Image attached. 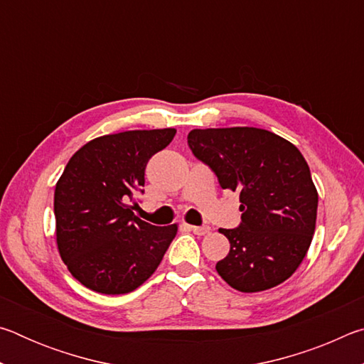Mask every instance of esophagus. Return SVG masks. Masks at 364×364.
Wrapping results in <instances>:
<instances>
[{"label":"esophagus","instance_id":"esophagus-1","mask_svg":"<svg viewBox=\"0 0 364 364\" xmlns=\"http://www.w3.org/2000/svg\"><path fill=\"white\" fill-rule=\"evenodd\" d=\"M188 228L194 234H197V236H204V234L210 231V226H191V225H188Z\"/></svg>","mask_w":364,"mask_h":364}]
</instances>
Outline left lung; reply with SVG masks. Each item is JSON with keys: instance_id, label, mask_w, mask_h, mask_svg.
I'll list each match as a JSON object with an SVG mask.
<instances>
[{"instance_id": "8db88e82", "label": "left lung", "mask_w": 364, "mask_h": 364, "mask_svg": "<svg viewBox=\"0 0 364 364\" xmlns=\"http://www.w3.org/2000/svg\"><path fill=\"white\" fill-rule=\"evenodd\" d=\"M188 146L221 188L239 191L241 223L220 230L231 247L215 267L218 274L241 292L267 291L291 278L310 247L318 210L300 151L254 127L193 130Z\"/></svg>"}]
</instances>
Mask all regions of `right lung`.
<instances>
[{
	"instance_id": "right-lung-1",
	"label": "right lung",
	"mask_w": 364,
	"mask_h": 364,
	"mask_svg": "<svg viewBox=\"0 0 364 364\" xmlns=\"http://www.w3.org/2000/svg\"><path fill=\"white\" fill-rule=\"evenodd\" d=\"M175 128L100 136L73 154L54 191L59 254L75 279L101 294H127L157 269L178 231L134 217L149 159Z\"/></svg>"
}]
</instances>
